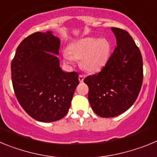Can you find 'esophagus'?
Returning <instances> with one entry per match:
<instances>
[{
    "instance_id": "1",
    "label": "esophagus",
    "mask_w": 157,
    "mask_h": 157,
    "mask_svg": "<svg viewBox=\"0 0 157 157\" xmlns=\"http://www.w3.org/2000/svg\"><path fill=\"white\" fill-rule=\"evenodd\" d=\"M78 80H79L80 82H83V80H84V75H79V76H78Z\"/></svg>"
}]
</instances>
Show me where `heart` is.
I'll return each instance as SVG.
<instances>
[{"label":"heart","instance_id":"heart-1","mask_svg":"<svg viewBox=\"0 0 157 157\" xmlns=\"http://www.w3.org/2000/svg\"><path fill=\"white\" fill-rule=\"evenodd\" d=\"M110 52L111 45L108 40L86 37L71 43L62 56L67 64H73L75 59H81V66L84 70L95 72L105 66Z\"/></svg>","mask_w":157,"mask_h":157}]
</instances>
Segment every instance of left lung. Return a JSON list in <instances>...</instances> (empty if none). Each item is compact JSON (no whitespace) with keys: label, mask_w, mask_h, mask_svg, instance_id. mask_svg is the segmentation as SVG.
<instances>
[{"label":"left lung","mask_w":157,"mask_h":157,"mask_svg":"<svg viewBox=\"0 0 157 157\" xmlns=\"http://www.w3.org/2000/svg\"><path fill=\"white\" fill-rule=\"evenodd\" d=\"M117 46L102 70L87 76L88 99L96 114L115 117L134 103L143 80V63L139 48L126 30L111 28Z\"/></svg>","instance_id":"obj_1"}]
</instances>
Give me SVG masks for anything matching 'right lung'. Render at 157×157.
<instances>
[{
	"mask_svg": "<svg viewBox=\"0 0 157 157\" xmlns=\"http://www.w3.org/2000/svg\"><path fill=\"white\" fill-rule=\"evenodd\" d=\"M60 41L48 30L36 32L18 46L11 64L12 81L19 103L29 116L44 123L66 116L78 85L77 72L59 67Z\"/></svg>",
	"mask_w": 157,
	"mask_h": 157,
	"instance_id": "right-lung-1",
	"label": "right lung"
}]
</instances>
